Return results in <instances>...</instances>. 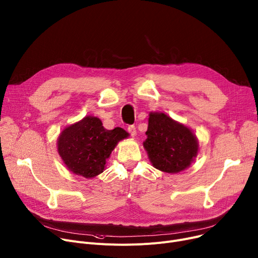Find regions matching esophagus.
I'll return each instance as SVG.
<instances>
[{"label":"esophagus","mask_w":258,"mask_h":258,"mask_svg":"<svg viewBox=\"0 0 258 258\" xmlns=\"http://www.w3.org/2000/svg\"><path fill=\"white\" fill-rule=\"evenodd\" d=\"M127 131H128V133L131 134V136L133 137H136V135H137V131H136V126L135 125H130L128 127H127Z\"/></svg>","instance_id":"1"}]
</instances>
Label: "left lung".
<instances>
[{
	"label": "left lung",
	"mask_w": 258,
	"mask_h": 258,
	"mask_svg": "<svg viewBox=\"0 0 258 258\" xmlns=\"http://www.w3.org/2000/svg\"><path fill=\"white\" fill-rule=\"evenodd\" d=\"M147 139L143 146L154 168L166 173L183 171L198 153V140L192 130L165 113L151 112L148 118Z\"/></svg>",
	"instance_id": "8db88e82"
}]
</instances>
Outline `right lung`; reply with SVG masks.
Returning a JSON list of instances; mask_svg holds the SVG:
<instances>
[{"label": "right lung", "instance_id": "right-lung-1", "mask_svg": "<svg viewBox=\"0 0 258 258\" xmlns=\"http://www.w3.org/2000/svg\"><path fill=\"white\" fill-rule=\"evenodd\" d=\"M128 137L121 127L106 130L100 119L86 116L65 127L58 138V152L74 174L92 178L104 172L106 161L117 143Z\"/></svg>", "mask_w": 258, "mask_h": 258}]
</instances>
